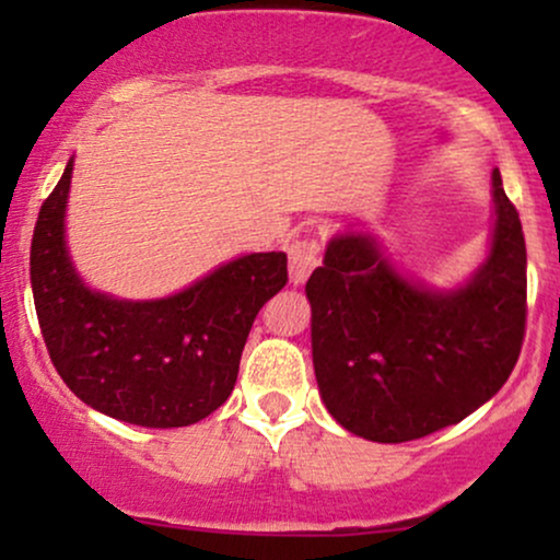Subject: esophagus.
I'll use <instances>...</instances> for the list:
<instances>
[{
    "mask_svg": "<svg viewBox=\"0 0 560 560\" xmlns=\"http://www.w3.org/2000/svg\"><path fill=\"white\" fill-rule=\"evenodd\" d=\"M318 266V247L316 242H292L289 244V281L294 287L305 284L307 276H311L313 268Z\"/></svg>",
    "mask_w": 560,
    "mask_h": 560,
    "instance_id": "1",
    "label": "esophagus"
}]
</instances>
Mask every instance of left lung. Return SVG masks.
<instances>
[{
  "label": "left lung",
  "mask_w": 560,
  "mask_h": 560,
  "mask_svg": "<svg viewBox=\"0 0 560 560\" xmlns=\"http://www.w3.org/2000/svg\"><path fill=\"white\" fill-rule=\"evenodd\" d=\"M485 260L450 287L405 273L374 231L345 229L305 284L313 369L339 427L371 442H410L464 421L498 395L518 361L526 247L492 171Z\"/></svg>",
  "instance_id": "8db88e82"
}]
</instances>
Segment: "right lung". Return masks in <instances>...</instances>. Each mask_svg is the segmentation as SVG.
Here are the masks:
<instances>
[{
  "label": "right lung",
  "instance_id": "right-lung-1",
  "mask_svg": "<svg viewBox=\"0 0 560 560\" xmlns=\"http://www.w3.org/2000/svg\"><path fill=\"white\" fill-rule=\"evenodd\" d=\"M73 163L42 205L31 242V289L57 374L110 419L147 429L202 421L229 400L253 320L287 284V255H240L168 298L92 289L66 236Z\"/></svg>",
  "mask_w": 560,
  "mask_h": 560
}]
</instances>
